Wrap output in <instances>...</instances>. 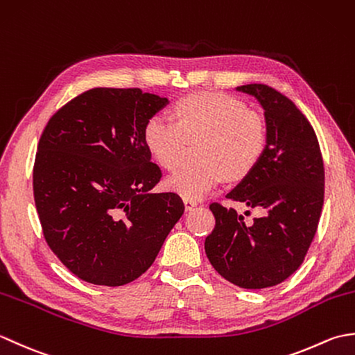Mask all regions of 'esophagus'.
<instances>
[{"instance_id":"34e87169","label":"esophagus","mask_w":355,"mask_h":355,"mask_svg":"<svg viewBox=\"0 0 355 355\" xmlns=\"http://www.w3.org/2000/svg\"><path fill=\"white\" fill-rule=\"evenodd\" d=\"M183 201H184V207H186V210H191V209H193L195 206L198 205V201H197V200H192V198H184Z\"/></svg>"}]
</instances>
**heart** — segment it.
I'll return each mask as SVG.
<instances>
[{"instance_id":"1","label":"heart","mask_w":355,"mask_h":355,"mask_svg":"<svg viewBox=\"0 0 355 355\" xmlns=\"http://www.w3.org/2000/svg\"><path fill=\"white\" fill-rule=\"evenodd\" d=\"M173 120L155 114L143 126V141L153 160L177 168L187 141H197L201 162L177 171L166 186L184 198L197 200L220 186L250 173L267 146V123L258 111L224 93L186 96L172 108Z\"/></svg>"}]
</instances>
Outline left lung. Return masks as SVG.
I'll use <instances>...</instances> for the list:
<instances>
[{
    "instance_id": "8db88e82",
    "label": "left lung",
    "mask_w": 355,
    "mask_h": 355,
    "mask_svg": "<svg viewBox=\"0 0 355 355\" xmlns=\"http://www.w3.org/2000/svg\"><path fill=\"white\" fill-rule=\"evenodd\" d=\"M236 89L254 96L266 111L267 146L227 198L266 215L248 225L233 207L210 202L215 227L205 248L224 279L259 290L284 282L302 266L318 232L325 169L313 126L288 97L263 84Z\"/></svg>"
}]
</instances>
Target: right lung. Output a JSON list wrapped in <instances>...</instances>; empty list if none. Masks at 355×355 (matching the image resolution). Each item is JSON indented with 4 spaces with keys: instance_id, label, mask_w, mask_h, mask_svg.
Segmentation results:
<instances>
[{
    "instance_id": "add662e5",
    "label": "right lung",
    "mask_w": 355,
    "mask_h": 355,
    "mask_svg": "<svg viewBox=\"0 0 355 355\" xmlns=\"http://www.w3.org/2000/svg\"><path fill=\"white\" fill-rule=\"evenodd\" d=\"M166 103L140 88H93L44 128L35 206L45 243L82 281L132 282L153 266L184 212L180 195L149 192L162 171L150 162L143 126Z\"/></svg>"
}]
</instances>
